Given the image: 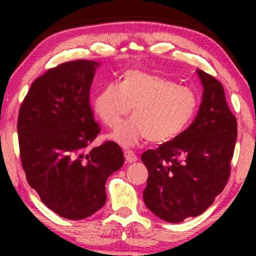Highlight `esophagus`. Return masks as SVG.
Listing matches in <instances>:
<instances>
[{"instance_id":"1","label":"esophagus","mask_w":256,"mask_h":256,"mask_svg":"<svg viewBox=\"0 0 256 256\" xmlns=\"http://www.w3.org/2000/svg\"><path fill=\"white\" fill-rule=\"evenodd\" d=\"M124 157H126V160L129 163L132 162H136L138 160V156H136V154L132 152V150H124Z\"/></svg>"}]
</instances>
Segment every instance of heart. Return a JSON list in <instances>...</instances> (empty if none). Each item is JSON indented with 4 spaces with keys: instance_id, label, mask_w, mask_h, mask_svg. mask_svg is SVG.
Wrapping results in <instances>:
<instances>
[{
    "instance_id": "1",
    "label": "heart",
    "mask_w": 256,
    "mask_h": 256,
    "mask_svg": "<svg viewBox=\"0 0 256 256\" xmlns=\"http://www.w3.org/2000/svg\"><path fill=\"white\" fill-rule=\"evenodd\" d=\"M132 107L134 116L118 126L113 134L115 141L124 146H134L143 138L166 143L180 136L194 120L198 96L160 76L128 70L118 86L106 84L93 99L96 114L110 128L120 124Z\"/></svg>"
}]
</instances>
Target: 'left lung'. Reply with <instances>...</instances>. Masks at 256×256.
<instances>
[{"label": "left lung", "mask_w": 256, "mask_h": 256, "mask_svg": "<svg viewBox=\"0 0 256 256\" xmlns=\"http://www.w3.org/2000/svg\"><path fill=\"white\" fill-rule=\"evenodd\" d=\"M197 73L204 92L194 121L176 138L141 156L149 172L143 200L154 214L169 222L206 211L230 174L236 118L222 82L202 70Z\"/></svg>", "instance_id": "8db88e82"}]
</instances>
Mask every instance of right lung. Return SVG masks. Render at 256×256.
I'll list each match as a JSON object with an SVG mask.
<instances>
[{"label": "right lung", "instance_id": "1", "mask_svg": "<svg viewBox=\"0 0 256 256\" xmlns=\"http://www.w3.org/2000/svg\"><path fill=\"white\" fill-rule=\"evenodd\" d=\"M99 62H66L31 84L20 107V156L29 185L62 218L80 220L106 202V180L124 166L118 143H92L100 132L90 90Z\"/></svg>", "mask_w": 256, "mask_h": 256}]
</instances>
